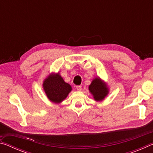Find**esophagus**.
Wrapping results in <instances>:
<instances>
[{"instance_id": "34e87169", "label": "esophagus", "mask_w": 153, "mask_h": 153, "mask_svg": "<svg viewBox=\"0 0 153 153\" xmlns=\"http://www.w3.org/2000/svg\"><path fill=\"white\" fill-rule=\"evenodd\" d=\"M76 89L78 90V91H81V90H82V86H76Z\"/></svg>"}]
</instances>
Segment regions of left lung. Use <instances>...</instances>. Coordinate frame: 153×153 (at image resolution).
<instances>
[{"label":"left lung","mask_w":153,"mask_h":153,"mask_svg":"<svg viewBox=\"0 0 153 153\" xmlns=\"http://www.w3.org/2000/svg\"><path fill=\"white\" fill-rule=\"evenodd\" d=\"M88 90L95 101H102L109 92V88L104 80L100 77H96L89 85Z\"/></svg>","instance_id":"1"}]
</instances>
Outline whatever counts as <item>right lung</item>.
I'll return each mask as SVG.
<instances>
[{"instance_id": "obj_1", "label": "right lung", "mask_w": 153, "mask_h": 153, "mask_svg": "<svg viewBox=\"0 0 153 153\" xmlns=\"http://www.w3.org/2000/svg\"><path fill=\"white\" fill-rule=\"evenodd\" d=\"M42 88L48 99L55 104L63 102L72 90L71 85L64 81L59 72L49 74L44 79Z\"/></svg>"}]
</instances>
